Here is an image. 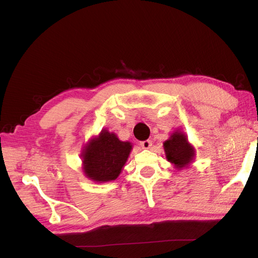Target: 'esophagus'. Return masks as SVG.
<instances>
[{"instance_id":"obj_1","label":"esophagus","mask_w":258,"mask_h":258,"mask_svg":"<svg viewBox=\"0 0 258 258\" xmlns=\"http://www.w3.org/2000/svg\"><path fill=\"white\" fill-rule=\"evenodd\" d=\"M140 146H141V148H143V149H149V148L152 146V141L151 140H145V141L140 142Z\"/></svg>"}]
</instances>
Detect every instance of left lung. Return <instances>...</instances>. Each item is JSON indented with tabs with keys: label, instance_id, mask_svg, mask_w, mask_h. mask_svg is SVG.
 Listing matches in <instances>:
<instances>
[{
	"label": "left lung",
	"instance_id": "obj_1",
	"mask_svg": "<svg viewBox=\"0 0 258 258\" xmlns=\"http://www.w3.org/2000/svg\"><path fill=\"white\" fill-rule=\"evenodd\" d=\"M166 158L177 168H182L190 164L194 158L195 151L189 145L185 135L181 132H175L164 143Z\"/></svg>",
	"mask_w": 258,
	"mask_h": 258
}]
</instances>
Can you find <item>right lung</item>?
Returning <instances> with one entry per match:
<instances>
[{"label": "right lung", "mask_w": 258, "mask_h": 258, "mask_svg": "<svg viewBox=\"0 0 258 258\" xmlns=\"http://www.w3.org/2000/svg\"><path fill=\"white\" fill-rule=\"evenodd\" d=\"M131 149L130 142L119 141L113 133L103 131L84 150L83 163L86 176L97 182L116 180Z\"/></svg>", "instance_id": "add662e5"}]
</instances>
